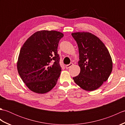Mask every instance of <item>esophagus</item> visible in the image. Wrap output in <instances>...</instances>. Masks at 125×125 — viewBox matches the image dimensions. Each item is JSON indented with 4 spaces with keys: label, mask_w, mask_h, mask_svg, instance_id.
<instances>
[{
    "label": "esophagus",
    "mask_w": 125,
    "mask_h": 125,
    "mask_svg": "<svg viewBox=\"0 0 125 125\" xmlns=\"http://www.w3.org/2000/svg\"><path fill=\"white\" fill-rule=\"evenodd\" d=\"M73 63H70L69 64H68V65H66V66H65V68H67V69H69V68H70L71 66H73Z\"/></svg>",
    "instance_id": "1"
}]
</instances>
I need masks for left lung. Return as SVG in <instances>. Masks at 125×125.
<instances>
[{
    "label": "left lung",
    "mask_w": 125,
    "mask_h": 125,
    "mask_svg": "<svg viewBox=\"0 0 125 125\" xmlns=\"http://www.w3.org/2000/svg\"><path fill=\"white\" fill-rule=\"evenodd\" d=\"M78 45L81 71L73 77L75 83L86 91L97 89L109 77L112 70L110 52L103 42L89 32L71 34Z\"/></svg>",
    "instance_id": "left-lung-1"
}]
</instances>
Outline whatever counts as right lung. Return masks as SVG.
<instances>
[{"instance_id": "add662e5", "label": "right lung", "mask_w": 125, "mask_h": 125, "mask_svg": "<svg viewBox=\"0 0 125 125\" xmlns=\"http://www.w3.org/2000/svg\"><path fill=\"white\" fill-rule=\"evenodd\" d=\"M63 36L55 31H36L21 48L17 62L18 73L33 92L45 94L56 84L61 71L57 48Z\"/></svg>"}]
</instances>
